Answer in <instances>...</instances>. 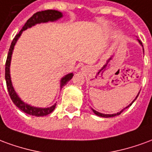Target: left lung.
Wrapping results in <instances>:
<instances>
[{
    "label": "left lung",
    "instance_id": "1",
    "mask_svg": "<svg viewBox=\"0 0 152 152\" xmlns=\"http://www.w3.org/2000/svg\"><path fill=\"white\" fill-rule=\"evenodd\" d=\"M137 41H138V42H139V44H140L141 45H142V50H143V51H144L143 45H142V41H141L140 40H138V39H137ZM139 93H140V91H139ZM139 93L137 94V95L136 96V98H135V99H134V101H133V102H131V103H130V104H129V105L127 106V107H126L125 108H128V107H129V106H131V105H132V104H133V102H134V101H135V100L137 99V96H138V94H139ZM125 108L122 109V110H121V112H117V113H115V114H103V113H101V112H97V111H95V110H94V109H93V108H92V111H93V112H94V114L97 115H99V116H101V117L109 118V117H114V116H115V115H119L121 114V112H123V111H124V109H125Z\"/></svg>",
    "mask_w": 152,
    "mask_h": 152
}]
</instances>
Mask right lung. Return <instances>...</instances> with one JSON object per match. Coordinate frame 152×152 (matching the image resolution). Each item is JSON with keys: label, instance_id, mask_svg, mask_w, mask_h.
Returning <instances> with one entry per match:
<instances>
[{"label": "right lung", "instance_id": "obj_1", "mask_svg": "<svg viewBox=\"0 0 152 152\" xmlns=\"http://www.w3.org/2000/svg\"><path fill=\"white\" fill-rule=\"evenodd\" d=\"M61 18H63V14L60 11L54 10H44V11L37 12L27 21V23H25L24 26L22 28L21 31L18 32V34L15 36V37L14 38V40H13L11 45H10V47L8 56H7V59H6V63H5V81H6V86H7L9 94L10 96V99L13 101V102L15 103V105H16L17 107H18L21 111L25 112L26 114L35 115V116L47 115L50 114L55 109L56 103H54L53 106H51L50 107H45V108L44 107H33V106H31L28 104V103H26L19 98V96L17 94V93L15 92V89L13 87L11 77H10V63H11L13 50L15 49V45L17 43L18 38L20 37L23 31L27 30L28 28L33 27L36 24H38V23H48V22H54L58 20ZM73 76H74V74L72 72H71L63 76L60 80V90L62 89L63 86L67 84V82L69 81L72 78Z\"/></svg>", "mask_w": 152, "mask_h": 152}]
</instances>
